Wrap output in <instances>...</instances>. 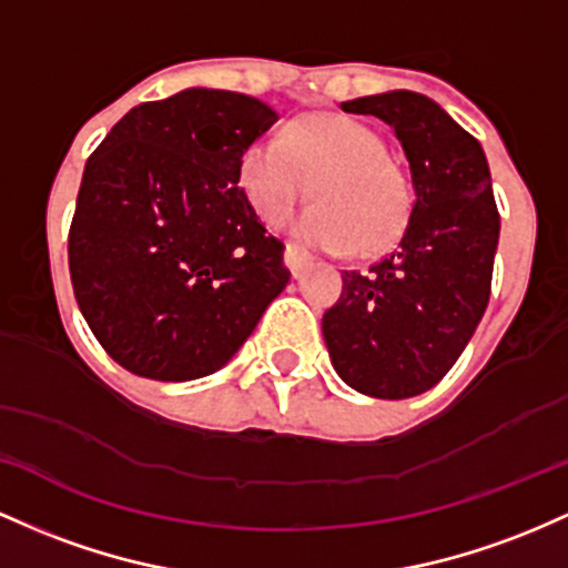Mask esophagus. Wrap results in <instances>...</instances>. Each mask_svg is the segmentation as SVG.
Instances as JSON below:
<instances>
[{"label":"esophagus","mask_w":568,"mask_h":568,"mask_svg":"<svg viewBox=\"0 0 568 568\" xmlns=\"http://www.w3.org/2000/svg\"><path fill=\"white\" fill-rule=\"evenodd\" d=\"M284 263L292 271V276H301L305 267L311 265V254L303 252L301 246L290 244V246H286V252H284Z\"/></svg>","instance_id":"1"}]
</instances>
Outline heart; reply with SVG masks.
<instances>
[{
	"label": "heart",
	"instance_id": "b5f03b06",
	"mask_svg": "<svg viewBox=\"0 0 568 568\" xmlns=\"http://www.w3.org/2000/svg\"><path fill=\"white\" fill-rule=\"evenodd\" d=\"M239 176L267 222L284 220L308 190L316 195L292 222L311 250L369 257L397 244L413 212L410 182L386 155L384 136L348 114H305L282 139H257L241 155Z\"/></svg>",
	"mask_w": 568,
	"mask_h": 568
}]
</instances>
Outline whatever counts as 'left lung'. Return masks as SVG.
Returning <instances> with one entry per match:
<instances>
[{"label":"left lung","mask_w":568,"mask_h":568,"mask_svg":"<svg viewBox=\"0 0 568 568\" xmlns=\"http://www.w3.org/2000/svg\"><path fill=\"white\" fill-rule=\"evenodd\" d=\"M341 110L392 125L416 199L397 250L369 271H343L341 297L322 318L324 343L356 392L407 399L443 381L486 314L499 246L488 161L429 95L386 91Z\"/></svg>","instance_id":"left-lung-1"}]
</instances>
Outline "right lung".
I'll return each instance as SVG.
<instances>
[{"mask_svg": "<svg viewBox=\"0 0 568 568\" xmlns=\"http://www.w3.org/2000/svg\"><path fill=\"white\" fill-rule=\"evenodd\" d=\"M276 120L254 95L184 88L133 106L88 158L69 273L95 341L133 375L216 373L290 284L284 244L239 187L241 155Z\"/></svg>", "mask_w": 568, "mask_h": 568, "instance_id": "1", "label": "right lung"}]
</instances>
